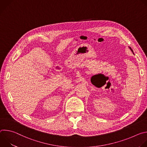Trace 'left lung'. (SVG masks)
<instances>
[{
  "label": "left lung",
  "instance_id": "8db88e82",
  "mask_svg": "<svg viewBox=\"0 0 147 147\" xmlns=\"http://www.w3.org/2000/svg\"><path fill=\"white\" fill-rule=\"evenodd\" d=\"M129 48H130V49H131V51H132V52H133V50H132V49H131V48H130V47H129Z\"/></svg>",
  "mask_w": 147,
  "mask_h": 147
}]
</instances>
